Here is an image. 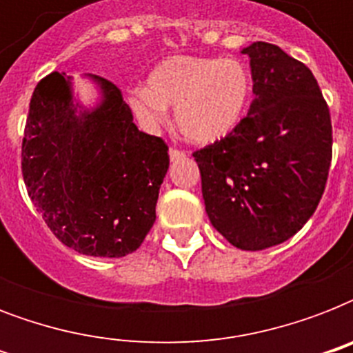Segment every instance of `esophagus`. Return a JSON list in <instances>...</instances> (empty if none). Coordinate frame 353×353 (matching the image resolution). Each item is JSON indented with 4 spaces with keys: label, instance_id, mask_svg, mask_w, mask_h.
I'll list each match as a JSON object with an SVG mask.
<instances>
[{
    "label": "esophagus",
    "instance_id": "1",
    "mask_svg": "<svg viewBox=\"0 0 353 353\" xmlns=\"http://www.w3.org/2000/svg\"><path fill=\"white\" fill-rule=\"evenodd\" d=\"M168 155H170V161H177V159H183V157H185V152H183V150H177V148H170Z\"/></svg>",
    "mask_w": 353,
    "mask_h": 353
}]
</instances>
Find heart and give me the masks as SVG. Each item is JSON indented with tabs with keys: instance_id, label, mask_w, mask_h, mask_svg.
<instances>
[{
	"instance_id": "b5f03b06",
	"label": "heart",
	"mask_w": 353,
	"mask_h": 353,
	"mask_svg": "<svg viewBox=\"0 0 353 353\" xmlns=\"http://www.w3.org/2000/svg\"><path fill=\"white\" fill-rule=\"evenodd\" d=\"M252 95L247 68L234 58L170 57L146 79V88L130 95V106L146 126H159L166 106H176L183 137L212 144L229 137L245 119Z\"/></svg>"
}]
</instances>
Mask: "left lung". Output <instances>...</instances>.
Instances as JSON below:
<instances>
[{
	"label": "left lung",
	"mask_w": 353,
	"mask_h": 353,
	"mask_svg": "<svg viewBox=\"0 0 353 353\" xmlns=\"http://www.w3.org/2000/svg\"><path fill=\"white\" fill-rule=\"evenodd\" d=\"M254 101L229 137L194 152L210 223L238 249L290 240L313 216L332 163V121L313 73L279 46L254 41Z\"/></svg>",
	"instance_id": "1"
}]
</instances>
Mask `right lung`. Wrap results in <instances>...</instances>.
I'll return each instance as SVG.
<instances>
[{
    "instance_id": "right-lung-1",
    "label": "right lung",
    "mask_w": 353,
    "mask_h": 353,
    "mask_svg": "<svg viewBox=\"0 0 353 353\" xmlns=\"http://www.w3.org/2000/svg\"><path fill=\"white\" fill-rule=\"evenodd\" d=\"M93 110L73 102L71 77L51 73L30 99L21 144L29 198L52 234L80 254L126 256L155 221L168 146L139 132L132 110L110 80Z\"/></svg>"
}]
</instances>
